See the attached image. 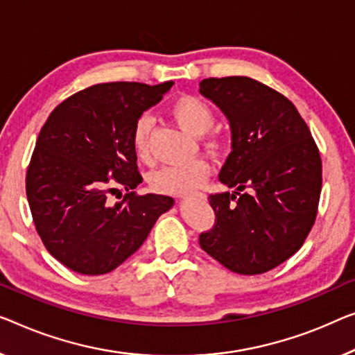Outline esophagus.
Returning a JSON list of instances; mask_svg holds the SVG:
<instances>
[{
	"label": "esophagus",
	"instance_id": "1",
	"mask_svg": "<svg viewBox=\"0 0 355 355\" xmlns=\"http://www.w3.org/2000/svg\"><path fill=\"white\" fill-rule=\"evenodd\" d=\"M200 196H204V194H202V193H200ZM182 199H184V196H182Z\"/></svg>",
	"mask_w": 355,
	"mask_h": 355
}]
</instances>
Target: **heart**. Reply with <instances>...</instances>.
<instances>
[{"instance_id":"1","label":"heart","mask_w":355,"mask_h":355,"mask_svg":"<svg viewBox=\"0 0 355 355\" xmlns=\"http://www.w3.org/2000/svg\"><path fill=\"white\" fill-rule=\"evenodd\" d=\"M168 113L189 134L204 135V145L214 155H221L228 148V137L220 130H211L215 124L214 108L198 95H178L168 103ZM151 130L153 121L148 114L137 118L132 127V150L141 162L151 161ZM209 162L202 157H196L188 162L161 167L151 175L150 184L156 193L182 196L199 188L209 178Z\"/></svg>"}]
</instances>
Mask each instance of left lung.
<instances>
[{
  "label": "left lung",
  "instance_id": "obj_1",
  "mask_svg": "<svg viewBox=\"0 0 355 355\" xmlns=\"http://www.w3.org/2000/svg\"><path fill=\"white\" fill-rule=\"evenodd\" d=\"M200 94L230 119L232 151L209 202L215 223L199 244L230 271L253 276L288 260L313 230L322 189L319 148L298 110L247 76L209 78Z\"/></svg>",
  "mask_w": 355,
  "mask_h": 355
}]
</instances>
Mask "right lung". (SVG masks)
I'll return each instance as SVG.
<instances>
[{
    "instance_id": "right-lung-1",
    "label": "right lung",
    "mask_w": 355,
    "mask_h": 355,
    "mask_svg": "<svg viewBox=\"0 0 355 355\" xmlns=\"http://www.w3.org/2000/svg\"><path fill=\"white\" fill-rule=\"evenodd\" d=\"M173 81L95 84L57 105L41 127L25 188L35 228L55 260L84 276L113 271L139 250L171 196L139 194L130 134ZM126 188L113 205L107 194Z\"/></svg>"
}]
</instances>
